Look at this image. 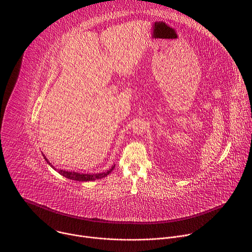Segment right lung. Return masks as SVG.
Masks as SVG:
<instances>
[{
    "instance_id": "obj_1",
    "label": "right lung",
    "mask_w": 252,
    "mask_h": 252,
    "mask_svg": "<svg viewBox=\"0 0 252 252\" xmlns=\"http://www.w3.org/2000/svg\"><path fill=\"white\" fill-rule=\"evenodd\" d=\"M44 156V158L46 159V161L49 163V165H51L55 170L56 168L52 165V163L49 161V159ZM116 165H113L109 170H106L104 172H100V173H80V172H76V171H67V170H63V169H57L58 172L60 174H62L63 176L68 178V179H73V181H77V182H92V181H95V179H99L102 177H105L107 174H110L112 172V170H114Z\"/></svg>"
}]
</instances>
